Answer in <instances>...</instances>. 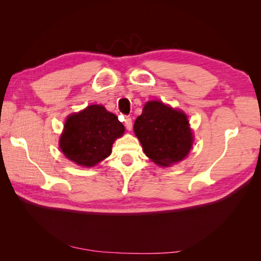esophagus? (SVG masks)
<instances>
[{"instance_id": "esophagus-1", "label": "esophagus", "mask_w": 261, "mask_h": 261, "mask_svg": "<svg viewBox=\"0 0 261 261\" xmlns=\"http://www.w3.org/2000/svg\"><path fill=\"white\" fill-rule=\"evenodd\" d=\"M124 125H125V129L131 131L132 130V119L129 118V116H126L125 120H124Z\"/></svg>"}]
</instances>
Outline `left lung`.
I'll list each match as a JSON object with an SVG mask.
<instances>
[{"instance_id": "obj_1", "label": "left lung", "mask_w": 261, "mask_h": 261, "mask_svg": "<svg viewBox=\"0 0 261 261\" xmlns=\"http://www.w3.org/2000/svg\"><path fill=\"white\" fill-rule=\"evenodd\" d=\"M146 156L163 167L181 162L193 146L190 121L180 110L149 101L134 125Z\"/></svg>"}]
</instances>
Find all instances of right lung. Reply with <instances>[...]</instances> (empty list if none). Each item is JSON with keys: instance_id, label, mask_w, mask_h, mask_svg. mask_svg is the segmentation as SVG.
Returning <instances> with one entry per match:
<instances>
[{"instance_id": "1", "label": "right lung", "mask_w": 261, "mask_h": 261, "mask_svg": "<svg viewBox=\"0 0 261 261\" xmlns=\"http://www.w3.org/2000/svg\"><path fill=\"white\" fill-rule=\"evenodd\" d=\"M123 134L124 126L118 116L102 105L93 104L68 115L59 147L71 162L92 167L110 156L113 142Z\"/></svg>"}]
</instances>
